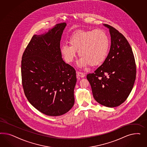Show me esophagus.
<instances>
[{
	"instance_id": "obj_1",
	"label": "esophagus",
	"mask_w": 147,
	"mask_h": 147,
	"mask_svg": "<svg viewBox=\"0 0 147 147\" xmlns=\"http://www.w3.org/2000/svg\"><path fill=\"white\" fill-rule=\"evenodd\" d=\"M76 74H77V76H78L79 77H80V78H84L85 76V73H82V72L77 71V72H76Z\"/></svg>"
}]
</instances>
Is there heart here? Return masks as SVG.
<instances>
[{
    "instance_id": "1",
    "label": "heart",
    "mask_w": 147,
    "mask_h": 147,
    "mask_svg": "<svg viewBox=\"0 0 147 147\" xmlns=\"http://www.w3.org/2000/svg\"><path fill=\"white\" fill-rule=\"evenodd\" d=\"M68 42L70 45L63 44L60 47L62 57L66 62H72L78 51L81 57L78 65L81 68L102 64L107 58L110 46L106 32L101 29L78 30L71 34Z\"/></svg>"
}]
</instances>
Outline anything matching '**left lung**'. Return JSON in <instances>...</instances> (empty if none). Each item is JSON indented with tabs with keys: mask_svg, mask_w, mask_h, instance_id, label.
<instances>
[{
	"mask_svg": "<svg viewBox=\"0 0 147 147\" xmlns=\"http://www.w3.org/2000/svg\"><path fill=\"white\" fill-rule=\"evenodd\" d=\"M108 28L111 37L109 54L102 64L87 79L91 86L94 99L108 107L124 102L133 89L136 79V65L128 41L115 28Z\"/></svg>",
	"mask_w": 147,
	"mask_h": 147,
	"instance_id": "left-lung-1",
	"label": "left lung"
}]
</instances>
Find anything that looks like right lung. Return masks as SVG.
I'll list each match as a JSON object with an SVG mask.
<instances>
[{
  "instance_id": "add662e5",
  "label": "right lung",
  "mask_w": 147,
  "mask_h": 147,
  "mask_svg": "<svg viewBox=\"0 0 147 147\" xmlns=\"http://www.w3.org/2000/svg\"><path fill=\"white\" fill-rule=\"evenodd\" d=\"M66 22L34 35L22 57V78L27 100L45 115H62L74 104L76 70L65 62L60 42Z\"/></svg>"
}]
</instances>
